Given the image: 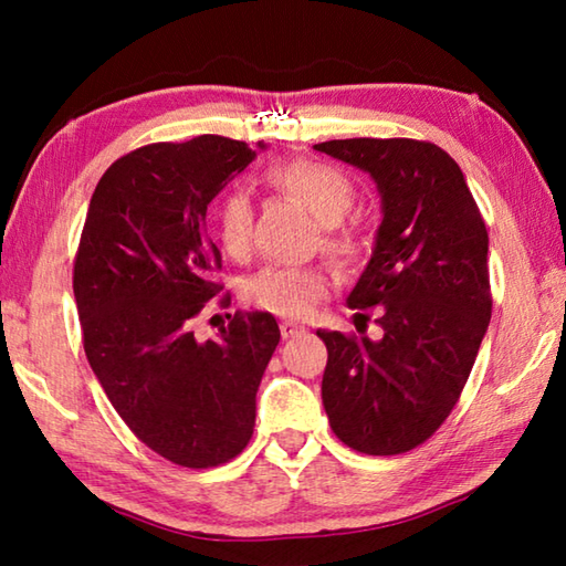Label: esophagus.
I'll use <instances>...</instances> for the list:
<instances>
[{"instance_id":"esophagus-1","label":"esophagus","mask_w":566,"mask_h":566,"mask_svg":"<svg viewBox=\"0 0 566 566\" xmlns=\"http://www.w3.org/2000/svg\"><path fill=\"white\" fill-rule=\"evenodd\" d=\"M280 332H282L284 339H292V337H296V334H304V327H302V324H294V322H282Z\"/></svg>"}]
</instances>
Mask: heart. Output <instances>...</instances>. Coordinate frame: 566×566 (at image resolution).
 <instances>
[{
	"label": "heart",
	"mask_w": 566,
	"mask_h": 566,
	"mask_svg": "<svg viewBox=\"0 0 566 566\" xmlns=\"http://www.w3.org/2000/svg\"><path fill=\"white\" fill-rule=\"evenodd\" d=\"M266 181L312 212L322 227H337L354 207L352 179L322 161H284L274 165ZM217 239L229 256H244L252 244L254 209L244 189H229L217 205ZM334 254H349L352 239L329 234ZM329 290V276L317 266H266L247 284L249 302L282 317H304Z\"/></svg>",
	"instance_id": "heart-1"
}]
</instances>
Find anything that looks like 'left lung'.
I'll list each match as a JSON object with an SVG mask.
<instances>
[{"label": "left lung", "mask_w": 566, "mask_h": 566, "mask_svg": "<svg viewBox=\"0 0 566 566\" xmlns=\"http://www.w3.org/2000/svg\"><path fill=\"white\" fill-rule=\"evenodd\" d=\"M375 179L381 224L352 310L377 306L381 339L317 329L322 401L344 444L401 454L432 437L474 367L492 317L484 219L457 161L417 139L314 145Z\"/></svg>", "instance_id": "1"}]
</instances>
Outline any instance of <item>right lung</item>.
<instances>
[{
  "mask_svg": "<svg viewBox=\"0 0 566 566\" xmlns=\"http://www.w3.org/2000/svg\"><path fill=\"white\" fill-rule=\"evenodd\" d=\"M254 157L217 134L134 149L104 171L82 229L74 300L90 367L132 432L179 467L242 452L280 344L270 312H237L217 339L191 332L222 290L207 207Z\"/></svg>",
  "mask_w": 566,
  "mask_h": 566,
  "instance_id": "obj_1",
  "label": "right lung"
}]
</instances>
